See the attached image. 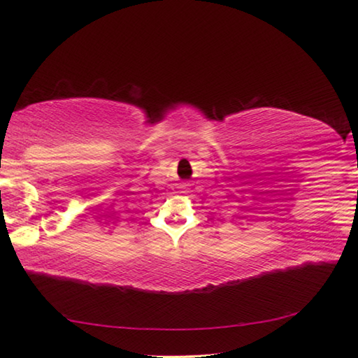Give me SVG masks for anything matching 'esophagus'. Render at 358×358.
I'll return each mask as SVG.
<instances>
[{"mask_svg": "<svg viewBox=\"0 0 358 358\" xmlns=\"http://www.w3.org/2000/svg\"><path fill=\"white\" fill-rule=\"evenodd\" d=\"M180 186H181V187H187V186H189V183H181Z\"/></svg>", "mask_w": 358, "mask_h": 358, "instance_id": "1", "label": "esophagus"}]
</instances>
